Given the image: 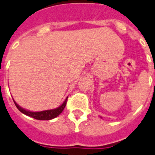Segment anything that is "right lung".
I'll list each match as a JSON object with an SVG mask.
<instances>
[{
  "instance_id": "1",
  "label": "right lung",
  "mask_w": 155,
  "mask_h": 155,
  "mask_svg": "<svg viewBox=\"0 0 155 155\" xmlns=\"http://www.w3.org/2000/svg\"><path fill=\"white\" fill-rule=\"evenodd\" d=\"M67 100H68V97L66 98V99L64 100V102L61 105H60L59 107L55 108V109H51V110H43V111H38V112H33V111H30V110H25L24 108H22L21 107H20L18 104H16V102L14 101V104L16 105V107H17L21 112H22L23 114H26L28 116L32 117L35 119H38V120H50V119H52L54 118L57 117L60 113H62V111L64 109L65 106H66Z\"/></svg>"
}]
</instances>
